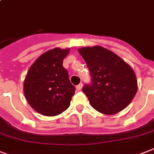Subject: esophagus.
<instances>
[{"instance_id":"esophagus-1","label":"esophagus","mask_w":154,"mask_h":154,"mask_svg":"<svg viewBox=\"0 0 154 154\" xmlns=\"http://www.w3.org/2000/svg\"><path fill=\"white\" fill-rule=\"evenodd\" d=\"M82 86H83L82 83H80L78 85L76 86V88H77V91H80V90H81V88H82Z\"/></svg>"}]
</instances>
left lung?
<instances>
[{
	"instance_id": "1",
	"label": "left lung",
	"mask_w": 154,
	"mask_h": 154,
	"mask_svg": "<svg viewBox=\"0 0 154 154\" xmlns=\"http://www.w3.org/2000/svg\"><path fill=\"white\" fill-rule=\"evenodd\" d=\"M92 77L82 88L94 109L105 115L118 113L129 105L138 90L136 75L117 54L100 46L78 49Z\"/></svg>"
}]
</instances>
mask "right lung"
Segmentation results:
<instances>
[{"mask_svg":"<svg viewBox=\"0 0 154 154\" xmlns=\"http://www.w3.org/2000/svg\"><path fill=\"white\" fill-rule=\"evenodd\" d=\"M69 51L54 48L47 51L27 71L23 82L24 96L30 106L42 116H57L70 105L76 88L62 66Z\"/></svg>","mask_w":154,"mask_h":154,"instance_id":"obj_1","label":"right lung"}]
</instances>
